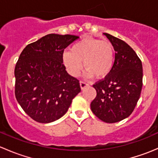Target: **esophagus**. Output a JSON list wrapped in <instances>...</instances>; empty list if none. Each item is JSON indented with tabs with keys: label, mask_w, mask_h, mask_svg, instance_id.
I'll use <instances>...</instances> for the list:
<instances>
[{
	"label": "esophagus",
	"mask_w": 158,
	"mask_h": 158,
	"mask_svg": "<svg viewBox=\"0 0 158 158\" xmlns=\"http://www.w3.org/2000/svg\"><path fill=\"white\" fill-rule=\"evenodd\" d=\"M89 84L86 83V82H83V81H80V87L82 89H84L86 86H89Z\"/></svg>",
	"instance_id": "34e87169"
}]
</instances>
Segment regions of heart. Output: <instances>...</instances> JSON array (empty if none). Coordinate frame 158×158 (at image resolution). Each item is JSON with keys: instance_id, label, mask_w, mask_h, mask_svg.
Listing matches in <instances>:
<instances>
[{"instance_id": "heart-1", "label": "heart", "mask_w": 158, "mask_h": 158, "mask_svg": "<svg viewBox=\"0 0 158 158\" xmlns=\"http://www.w3.org/2000/svg\"><path fill=\"white\" fill-rule=\"evenodd\" d=\"M68 73L78 76L82 69V63L89 77L98 79L107 76L114 64V49L109 41L86 37L72 46L70 51H65L62 56Z\"/></svg>"}]
</instances>
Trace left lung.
I'll return each mask as SVG.
<instances>
[{
	"mask_svg": "<svg viewBox=\"0 0 158 158\" xmlns=\"http://www.w3.org/2000/svg\"><path fill=\"white\" fill-rule=\"evenodd\" d=\"M103 34L112 44L115 56L109 74L93 85L97 95L91 102V109L100 120L115 123L128 118L139 99L143 85L142 63L125 41L109 33Z\"/></svg>",
	"mask_w": 158,
	"mask_h": 158,
	"instance_id": "1",
	"label": "left lung"
}]
</instances>
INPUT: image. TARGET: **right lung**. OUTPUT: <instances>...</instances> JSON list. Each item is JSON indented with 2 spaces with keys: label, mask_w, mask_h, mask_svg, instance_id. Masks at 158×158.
Returning <instances> with one entry per match:
<instances>
[{
  "label": "right lung",
  "mask_w": 158,
  "mask_h": 158,
  "mask_svg": "<svg viewBox=\"0 0 158 158\" xmlns=\"http://www.w3.org/2000/svg\"><path fill=\"white\" fill-rule=\"evenodd\" d=\"M79 36L51 33L28 44L15 69V96L23 111L40 123L64 115L81 92L79 81L66 72L64 49Z\"/></svg>",
  "instance_id": "1"
}]
</instances>
